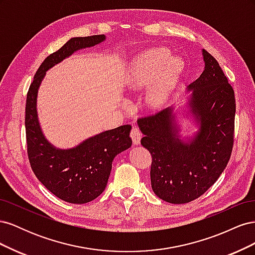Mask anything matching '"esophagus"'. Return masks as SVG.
I'll return each instance as SVG.
<instances>
[{
    "label": "esophagus",
    "mask_w": 255,
    "mask_h": 255,
    "mask_svg": "<svg viewBox=\"0 0 255 255\" xmlns=\"http://www.w3.org/2000/svg\"><path fill=\"white\" fill-rule=\"evenodd\" d=\"M130 137H132V139H133V143L134 144H139L140 143V139H141V137H142V134H141V132L139 130V128H133V129H132V132H130Z\"/></svg>",
    "instance_id": "34e87169"
}]
</instances>
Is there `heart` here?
<instances>
[{
  "label": "heart",
  "instance_id": "obj_1",
  "mask_svg": "<svg viewBox=\"0 0 255 255\" xmlns=\"http://www.w3.org/2000/svg\"><path fill=\"white\" fill-rule=\"evenodd\" d=\"M183 70L184 61L181 57L170 56V52L165 48H154L136 59L128 85L129 88L136 89L153 80L149 90V103L159 106L175 87Z\"/></svg>",
  "mask_w": 255,
  "mask_h": 255
}]
</instances>
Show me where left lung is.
<instances>
[{
	"instance_id": "1",
	"label": "left lung",
	"mask_w": 255,
	"mask_h": 255,
	"mask_svg": "<svg viewBox=\"0 0 255 255\" xmlns=\"http://www.w3.org/2000/svg\"><path fill=\"white\" fill-rule=\"evenodd\" d=\"M202 74L187 86L185 103L138 120L141 144L152 155L151 185L173 204L202 196L225 170L232 153L235 97L218 61L202 50ZM196 128L183 136L182 119Z\"/></svg>"
}]
</instances>
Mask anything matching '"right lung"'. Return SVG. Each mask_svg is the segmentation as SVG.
I'll return each mask as SVG.
<instances>
[{
	"label": "right lung",
	"instance_id": "obj_1",
	"mask_svg": "<svg viewBox=\"0 0 255 255\" xmlns=\"http://www.w3.org/2000/svg\"><path fill=\"white\" fill-rule=\"evenodd\" d=\"M106 40L105 35L73 37L43 60L30 84L25 109L27 154L35 175L45 188L66 202L83 204L104 191L114 158L132 145V127L104 130L76 144L60 149L43 134L37 111L38 90L45 73L73 53L92 48Z\"/></svg>",
	"mask_w": 255,
	"mask_h": 255
}]
</instances>
